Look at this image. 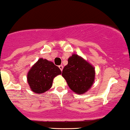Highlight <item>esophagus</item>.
<instances>
[{
	"mask_svg": "<svg viewBox=\"0 0 130 130\" xmlns=\"http://www.w3.org/2000/svg\"><path fill=\"white\" fill-rule=\"evenodd\" d=\"M59 69H61V71H62V69H63V66H62V65H60L59 66Z\"/></svg>",
	"mask_w": 130,
	"mask_h": 130,
	"instance_id": "1",
	"label": "esophagus"
}]
</instances>
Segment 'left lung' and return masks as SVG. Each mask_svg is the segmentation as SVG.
Masks as SVG:
<instances>
[{
    "mask_svg": "<svg viewBox=\"0 0 130 130\" xmlns=\"http://www.w3.org/2000/svg\"><path fill=\"white\" fill-rule=\"evenodd\" d=\"M62 76L73 92L83 94L90 90L95 81V68L81 56L73 54L62 70Z\"/></svg>",
    "mask_w": 130,
    "mask_h": 130,
    "instance_id": "1",
    "label": "left lung"
}]
</instances>
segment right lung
Wrapping results in <instances>:
<instances>
[{"instance_id":"1","label":"right lung","mask_w":130,"mask_h":130,"mask_svg":"<svg viewBox=\"0 0 130 130\" xmlns=\"http://www.w3.org/2000/svg\"><path fill=\"white\" fill-rule=\"evenodd\" d=\"M59 68L46 59L40 58L27 74V81L31 90L42 94L52 87L53 79L61 74Z\"/></svg>"}]
</instances>
